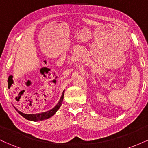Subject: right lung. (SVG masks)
<instances>
[{
	"label": "right lung",
	"mask_w": 148,
	"mask_h": 148,
	"mask_svg": "<svg viewBox=\"0 0 148 148\" xmlns=\"http://www.w3.org/2000/svg\"><path fill=\"white\" fill-rule=\"evenodd\" d=\"M64 90L62 92V96H61L60 100H59L58 103H57L56 106L54 108H53L52 109H51L50 111H46V112H43V113H36V114H25V113H23L21 112L20 111H18L17 108H15V109L16 110V111L19 113L21 116H23V118H25L27 120H30V121H34V122H37V121H41V120H46V119H48L51 117H52L53 115L55 114L56 113L58 110L59 109L61 105H62V101H63V98H64Z\"/></svg>",
	"instance_id": "add662e5"
}]
</instances>
